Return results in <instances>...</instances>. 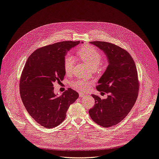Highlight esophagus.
Segmentation results:
<instances>
[{
    "label": "esophagus",
    "instance_id": "1",
    "mask_svg": "<svg viewBox=\"0 0 159 159\" xmlns=\"http://www.w3.org/2000/svg\"><path fill=\"white\" fill-rule=\"evenodd\" d=\"M79 95H80V97H84V96H85V94L82 93H80Z\"/></svg>",
    "mask_w": 159,
    "mask_h": 159
}]
</instances>
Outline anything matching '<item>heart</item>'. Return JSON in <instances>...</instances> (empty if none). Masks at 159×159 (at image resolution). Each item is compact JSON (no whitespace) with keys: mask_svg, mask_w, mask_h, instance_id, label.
<instances>
[{"mask_svg":"<svg viewBox=\"0 0 159 159\" xmlns=\"http://www.w3.org/2000/svg\"><path fill=\"white\" fill-rule=\"evenodd\" d=\"M78 55L81 59L92 69H96L100 65L102 60V54L101 52L92 45L87 44L81 47L78 51ZM75 65L74 57L67 54L63 61L64 70L67 75H70L74 71ZM71 85L75 89L79 91H85L89 85V83L84 80H78L71 83Z\"/></svg>","mask_w":159,"mask_h":159,"instance_id":"obj_1","label":"heart"}]
</instances>
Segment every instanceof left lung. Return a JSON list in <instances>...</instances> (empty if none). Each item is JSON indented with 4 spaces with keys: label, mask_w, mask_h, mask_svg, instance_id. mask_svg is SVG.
<instances>
[{
    "label": "left lung",
    "mask_w": 159,
    "mask_h": 159,
    "mask_svg": "<svg viewBox=\"0 0 159 159\" xmlns=\"http://www.w3.org/2000/svg\"><path fill=\"white\" fill-rule=\"evenodd\" d=\"M90 43L102 50L107 56L109 65L98 80L96 89L109 94L103 100L92 94L95 104L89 113L96 124L109 127L125 118L137 100L139 90L137 67L131 55L120 47L103 41Z\"/></svg>",
    "instance_id": "1"
}]
</instances>
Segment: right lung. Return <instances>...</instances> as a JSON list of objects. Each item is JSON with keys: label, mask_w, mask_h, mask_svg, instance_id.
Listing matches in <instances>:
<instances>
[{"label": "right lung", "mask_w": 159, "mask_h": 159, "mask_svg": "<svg viewBox=\"0 0 159 159\" xmlns=\"http://www.w3.org/2000/svg\"><path fill=\"white\" fill-rule=\"evenodd\" d=\"M79 43L62 41L37 49L28 58L21 74L19 88L22 103L29 115L46 128L62 123L69 106L79 97L70 88L60 96L54 91V84H60L65 75V56Z\"/></svg>", "instance_id": "right-lung-1"}]
</instances>
